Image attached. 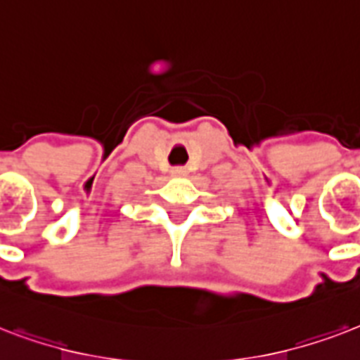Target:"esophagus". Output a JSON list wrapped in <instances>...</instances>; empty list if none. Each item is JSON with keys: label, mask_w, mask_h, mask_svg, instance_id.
Instances as JSON below:
<instances>
[{"label": "esophagus", "mask_w": 360, "mask_h": 360, "mask_svg": "<svg viewBox=\"0 0 360 360\" xmlns=\"http://www.w3.org/2000/svg\"><path fill=\"white\" fill-rule=\"evenodd\" d=\"M171 174L174 178H184V176H186V174H188V171H186L184 167H174V169H172V171H171Z\"/></svg>", "instance_id": "1"}]
</instances>
